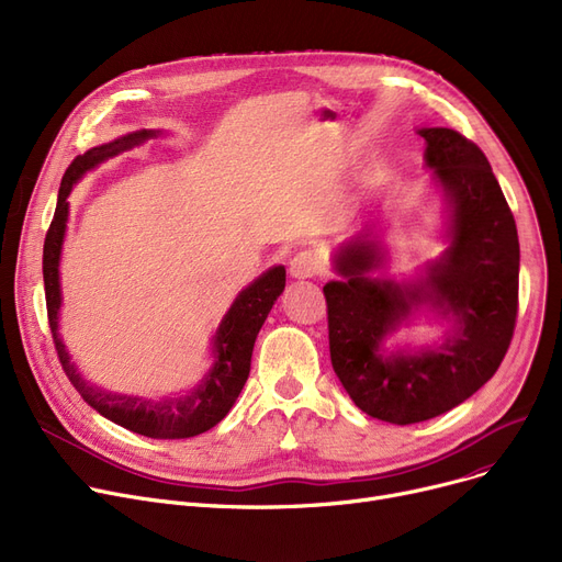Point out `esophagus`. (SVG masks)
Here are the masks:
<instances>
[{
  "mask_svg": "<svg viewBox=\"0 0 562 562\" xmlns=\"http://www.w3.org/2000/svg\"><path fill=\"white\" fill-rule=\"evenodd\" d=\"M289 271L293 278L299 280H307V278H316L321 276L323 271V261H321V255L312 248H305L301 252L293 255L291 263H289Z\"/></svg>",
  "mask_w": 562,
  "mask_h": 562,
  "instance_id": "1",
  "label": "esophagus"
}]
</instances>
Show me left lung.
Returning <instances> with one entry per match:
<instances>
[{
  "label": "left lung",
  "instance_id": "obj_1",
  "mask_svg": "<svg viewBox=\"0 0 562 562\" xmlns=\"http://www.w3.org/2000/svg\"><path fill=\"white\" fill-rule=\"evenodd\" d=\"M426 166L451 202V248L424 286L407 289L367 273L375 246L352 241L337 255L346 282H328L333 369L356 405L387 424H419L445 415L479 392L504 362L519 310V239L510 206L481 147L456 130L430 127ZM422 295L459 316L445 347L422 357L382 359L376 352Z\"/></svg>",
  "mask_w": 562,
  "mask_h": 562
}]
</instances>
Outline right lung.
<instances>
[{
  "mask_svg": "<svg viewBox=\"0 0 562 562\" xmlns=\"http://www.w3.org/2000/svg\"><path fill=\"white\" fill-rule=\"evenodd\" d=\"M150 136H155V132H136V134L123 136L109 145L93 147V150H88L81 157H75L72 164L68 166L61 180V189H58L56 212L45 234V246H43L45 303H47V321H49L58 362H61L68 380L72 382V387L81 394V398L88 405L95 407L102 417L111 419L113 424L123 426L132 432L155 437V439H184V437H195L204 430L214 428L227 415L236 396L241 394L250 373V358H252V346H255L257 333L263 326V321L269 316L273 303L282 293L286 273L282 266H276V269L263 273L246 291H241V296L234 301L232 310L223 318L214 339L218 362L214 364L212 373L206 375L202 385L193 390L189 396L155 403V401H145L136 396L109 394L93 385H88V382L77 373L75 364H70L66 346L61 344L56 333V314H58V305H61V293H58V255H61V241L66 232L68 195L75 182L88 168L98 166L100 161L117 153L130 150V147L143 143Z\"/></svg>",
  "mask_w": 562,
  "mask_h": 562,
  "instance_id": "obj_1",
  "label": "right lung"
}]
</instances>
